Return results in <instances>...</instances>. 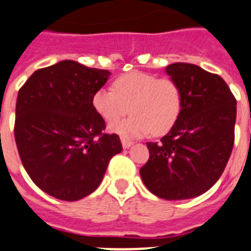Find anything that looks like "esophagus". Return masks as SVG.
<instances>
[{
	"mask_svg": "<svg viewBox=\"0 0 251 251\" xmlns=\"http://www.w3.org/2000/svg\"><path fill=\"white\" fill-rule=\"evenodd\" d=\"M122 145H123V149H129L130 146H132V145H133V142H132V141H129V140H127V138H122Z\"/></svg>",
	"mask_w": 251,
	"mask_h": 251,
	"instance_id": "34e87169",
	"label": "esophagus"
}]
</instances>
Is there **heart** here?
Wrapping results in <instances>:
<instances>
[{
	"mask_svg": "<svg viewBox=\"0 0 251 251\" xmlns=\"http://www.w3.org/2000/svg\"><path fill=\"white\" fill-rule=\"evenodd\" d=\"M95 111L110 124V130L123 137L166 134L179 119L183 108L180 85L173 78L130 71L113 82V89L96 90L93 95ZM134 114L127 121L119 120L128 111Z\"/></svg>",
	"mask_w": 251,
	"mask_h": 251,
	"instance_id": "b5f03b06",
	"label": "heart"
}]
</instances>
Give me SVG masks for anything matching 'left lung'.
<instances>
[{
  "mask_svg": "<svg viewBox=\"0 0 251 251\" xmlns=\"http://www.w3.org/2000/svg\"><path fill=\"white\" fill-rule=\"evenodd\" d=\"M166 74L181 87L179 119L160 142H147L150 158L140 170L158 198L198 197L224 173L235 142L236 99L221 76L196 64L173 63Z\"/></svg>",
  "mask_w": 251,
  "mask_h": 251,
  "instance_id": "8db88e82",
  "label": "left lung"
}]
</instances>
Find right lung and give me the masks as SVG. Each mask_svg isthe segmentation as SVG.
<instances>
[{
  "mask_svg": "<svg viewBox=\"0 0 251 251\" xmlns=\"http://www.w3.org/2000/svg\"><path fill=\"white\" fill-rule=\"evenodd\" d=\"M110 72L75 61L36 70L19 90L15 141L36 187L62 201H78L99 187L110 158L123 150L104 133L93 95Z\"/></svg>",
  "mask_w": 251,
  "mask_h": 251,
  "instance_id": "1",
  "label": "right lung"
}]
</instances>
